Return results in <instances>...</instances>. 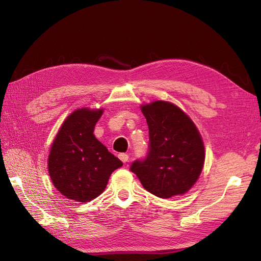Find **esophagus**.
<instances>
[{
    "label": "esophagus",
    "mask_w": 261,
    "mask_h": 261,
    "mask_svg": "<svg viewBox=\"0 0 261 261\" xmlns=\"http://www.w3.org/2000/svg\"><path fill=\"white\" fill-rule=\"evenodd\" d=\"M119 158H120L123 163H126L127 160H129V156H127L126 153H120V154H119Z\"/></svg>",
    "instance_id": "1"
}]
</instances>
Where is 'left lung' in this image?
<instances>
[{
    "label": "left lung",
    "mask_w": 261,
    "mask_h": 261,
    "mask_svg": "<svg viewBox=\"0 0 261 261\" xmlns=\"http://www.w3.org/2000/svg\"><path fill=\"white\" fill-rule=\"evenodd\" d=\"M141 111L149 127L148 152L130 170L153 195H181L195 184L204 165V145L193 121L165 101L146 104Z\"/></svg>",
    "instance_id": "1"
}]
</instances>
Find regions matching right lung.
<instances>
[{
    "label": "right lung",
    "instance_id": "obj_1",
    "mask_svg": "<svg viewBox=\"0 0 261 261\" xmlns=\"http://www.w3.org/2000/svg\"><path fill=\"white\" fill-rule=\"evenodd\" d=\"M103 110L79 109L65 120L48 158L53 184L67 198L85 203L101 194L122 162L94 136Z\"/></svg>",
    "mask_w": 261,
    "mask_h": 261
}]
</instances>
